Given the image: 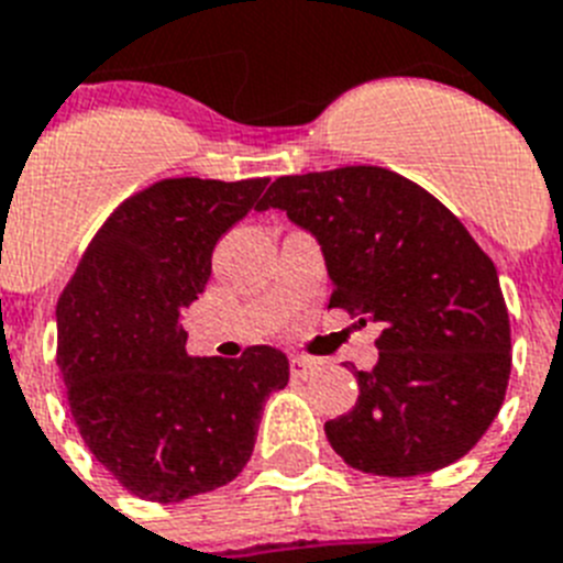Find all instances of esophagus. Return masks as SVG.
Listing matches in <instances>:
<instances>
[{
    "mask_svg": "<svg viewBox=\"0 0 563 563\" xmlns=\"http://www.w3.org/2000/svg\"><path fill=\"white\" fill-rule=\"evenodd\" d=\"M289 366H291V375L303 377V380L318 372V361H311V357H300V354H297V357H291Z\"/></svg>",
    "mask_w": 563,
    "mask_h": 563,
    "instance_id": "34e87169",
    "label": "esophagus"
}]
</instances>
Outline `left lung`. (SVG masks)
I'll return each instance as SVG.
<instances>
[{
    "mask_svg": "<svg viewBox=\"0 0 563 563\" xmlns=\"http://www.w3.org/2000/svg\"><path fill=\"white\" fill-rule=\"evenodd\" d=\"M260 211L311 231L332 277L329 309L380 325L352 412L325 420L349 466L412 478L484 438L512 369L495 263L427 188L377 165L277 177Z\"/></svg>",
    "mask_w": 563,
    "mask_h": 563,
    "instance_id": "obj_1",
    "label": "left lung"
}]
</instances>
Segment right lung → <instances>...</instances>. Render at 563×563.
<instances>
[{"label": "right lung", "mask_w": 563, "mask_h": 563, "mask_svg": "<svg viewBox=\"0 0 563 563\" xmlns=\"http://www.w3.org/2000/svg\"><path fill=\"white\" fill-rule=\"evenodd\" d=\"M268 179L174 177L136 191L85 249L56 303V363L85 446L136 498L177 504L225 486L254 450L280 349L188 357L179 311L211 277V252L260 206Z\"/></svg>", "instance_id": "obj_1"}]
</instances>
